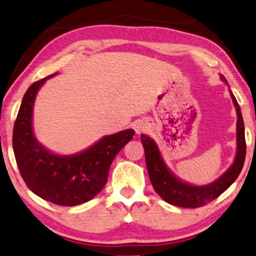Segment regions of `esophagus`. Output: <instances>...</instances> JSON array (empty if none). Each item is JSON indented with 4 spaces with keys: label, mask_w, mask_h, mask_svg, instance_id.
Instances as JSON below:
<instances>
[{
    "label": "esophagus",
    "mask_w": 256,
    "mask_h": 256,
    "mask_svg": "<svg viewBox=\"0 0 256 256\" xmlns=\"http://www.w3.org/2000/svg\"><path fill=\"white\" fill-rule=\"evenodd\" d=\"M134 129H135L136 134H140L144 132V124H140V122H136L135 124H134Z\"/></svg>",
    "instance_id": "34e87169"
}]
</instances>
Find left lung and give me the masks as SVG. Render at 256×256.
Here are the masks:
<instances>
[{
	"label": "left lung",
	"instance_id": "1",
	"mask_svg": "<svg viewBox=\"0 0 256 256\" xmlns=\"http://www.w3.org/2000/svg\"><path fill=\"white\" fill-rule=\"evenodd\" d=\"M221 79L227 82L226 78L221 76ZM232 95L234 106L237 111V152L232 166L216 180L214 182L205 186H192L179 180L170 172L164 161L161 156L158 145L153 140L146 135H140V140L145 150V160L150 180L154 190L161 198L169 204L180 208H196L212 202L213 200L228 190V187L237 179L244 166L246 156V142H245V128L242 121L240 108L234 98L232 92L229 90Z\"/></svg>",
	"mask_w": 256,
	"mask_h": 256
}]
</instances>
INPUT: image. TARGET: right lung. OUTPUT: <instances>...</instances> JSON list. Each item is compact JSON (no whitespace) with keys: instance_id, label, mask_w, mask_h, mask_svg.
Wrapping results in <instances>:
<instances>
[{"instance_id":"add662e5","label":"right lung","mask_w":256,"mask_h":256,"mask_svg":"<svg viewBox=\"0 0 256 256\" xmlns=\"http://www.w3.org/2000/svg\"><path fill=\"white\" fill-rule=\"evenodd\" d=\"M54 74L32 84L24 95L14 122L12 146L20 174L34 194L62 206H74L88 202L103 190L112 161L135 132L127 129L106 136L74 156L50 152L34 136L32 118L37 92Z\"/></svg>"}]
</instances>
